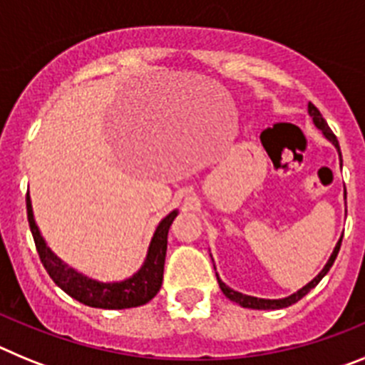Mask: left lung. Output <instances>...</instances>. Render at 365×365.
<instances>
[{
    "label": "left lung",
    "instance_id": "8db88e82",
    "mask_svg": "<svg viewBox=\"0 0 365 365\" xmlns=\"http://www.w3.org/2000/svg\"><path fill=\"white\" fill-rule=\"evenodd\" d=\"M309 115H311L312 120H314L316 128L324 131L325 137H327L329 140H331V143L334 144V148H336V150L340 151V144H338L336 135H334L333 131H331V128H329L327 122H325V118L322 117V113L318 111V108H316L314 104H309ZM340 159H341V153H340ZM340 245H341V240L338 241V245H336V247H334L333 254H331V257H329L327 265L324 267V270H322V272L318 274V276H316V278L312 279L311 283H307V285L303 287V289H299L298 292H294V294L289 296V298H283V299H261V298H254V296L241 294V292L234 291V289H230V287L225 285V283H222L221 279L217 278L219 287H221L222 294L227 296L228 299H232V302L240 303L241 307H247V309H283V307H289V305H292V303L299 302V299H302L303 296L307 294V292L311 291V289H314V287L322 282V278H324L325 274L329 272V269L333 267L334 259H336V256H338V250H340Z\"/></svg>",
    "mask_w": 365,
    "mask_h": 365
}]
</instances>
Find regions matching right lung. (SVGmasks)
Returning a JSON list of instances; mask_svg holds the SVG:
<instances>
[{"label":"right lung","mask_w":365,"mask_h":365,"mask_svg":"<svg viewBox=\"0 0 365 365\" xmlns=\"http://www.w3.org/2000/svg\"><path fill=\"white\" fill-rule=\"evenodd\" d=\"M177 217V212H172L170 215L159 222V227L155 230L153 240H151L148 257L144 261L143 269L135 274L133 278L125 279L120 283H98L95 279H89L82 274L74 272L73 269L58 259L51 248L45 245L43 237L40 235L34 215H32L31 197L27 193V219L31 227L34 245H36L38 256L43 263L45 270L51 276L62 291H66L71 298L76 302L89 305L96 309H130L144 305L150 302L163 285L164 274V259H166L168 248V230L173 219Z\"/></svg>","instance_id":"right-lung-1"}]
</instances>
